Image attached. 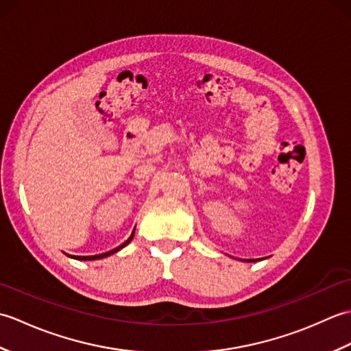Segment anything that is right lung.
<instances>
[{"instance_id":"obj_1","label":"right lung","mask_w":351,"mask_h":351,"mask_svg":"<svg viewBox=\"0 0 351 351\" xmlns=\"http://www.w3.org/2000/svg\"><path fill=\"white\" fill-rule=\"evenodd\" d=\"M134 229H136V228H134ZM132 237H134V230H132V234H131V237L128 238V240H126L125 243H122L121 245H119V247H116V249H113V250H110V252H106V253H101V255H95V256H73V258H75V259H81V261H92V259H101V258L110 256V255H113V253H116L117 250H121L122 247H125V245L132 240Z\"/></svg>"}]
</instances>
